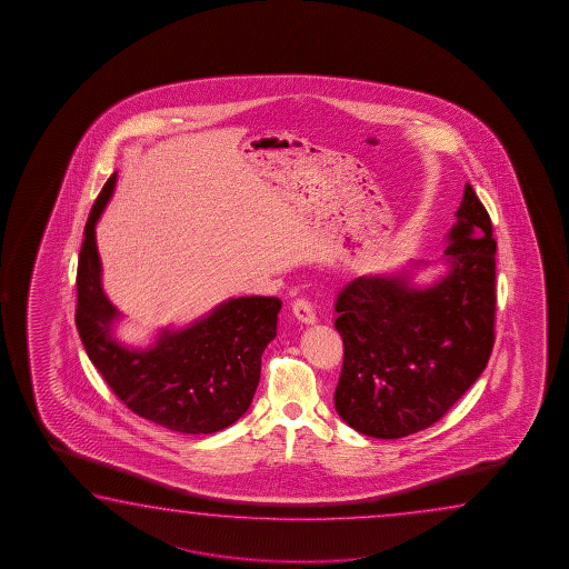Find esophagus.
Instances as JSON below:
<instances>
[{"label": "esophagus", "mask_w": 569, "mask_h": 569, "mask_svg": "<svg viewBox=\"0 0 569 569\" xmlns=\"http://www.w3.org/2000/svg\"><path fill=\"white\" fill-rule=\"evenodd\" d=\"M292 312H295V317L299 318L300 322H305V325H312V322L317 320L315 309H312V305H310L307 299L295 300V302H292Z\"/></svg>", "instance_id": "34e87169"}]
</instances>
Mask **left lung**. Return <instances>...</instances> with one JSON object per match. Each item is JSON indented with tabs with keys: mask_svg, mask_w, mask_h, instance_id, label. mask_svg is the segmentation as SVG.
I'll use <instances>...</instances> for the list:
<instances>
[{
	"mask_svg": "<svg viewBox=\"0 0 569 569\" xmlns=\"http://www.w3.org/2000/svg\"><path fill=\"white\" fill-rule=\"evenodd\" d=\"M443 254L450 272L430 289L402 277H358L338 292L345 342L335 406L372 438L436 425L482 375L496 340V239L466 184Z\"/></svg>",
	"mask_w": 569,
	"mask_h": 569,
	"instance_id": "obj_1",
	"label": "left lung"
}]
</instances>
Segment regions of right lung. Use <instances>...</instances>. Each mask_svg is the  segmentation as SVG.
Masks as SVG:
<instances>
[{"mask_svg":"<svg viewBox=\"0 0 569 569\" xmlns=\"http://www.w3.org/2000/svg\"><path fill=\"white\" fill-rule=\"evenodd\" d=\"M109 177L87 219L78 264L76 325L87 357L123 405L173 432L211 433L237 422L252 402L260 357L277 337L282 302L241 297L179 332H163L151 350H129L111 338L117 317L101 289L96 222L113 193Z\"/></svg>","mask_w":569,"mask_h":569,"instance_id":"right-lung-1","label":"right lung"}]
</instances>
